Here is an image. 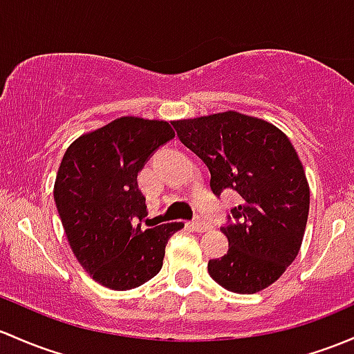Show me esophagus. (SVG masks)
<instances>
[{"mask_svg": "<svg viewBox=\"0 0 354 354\" xmlns=\"http://www.w3.org/2000/svg\"><path fill=\"white\" fill-rule=\"evenodd\" d=\"M189 227H192L193 230H196V232H207L208 229H210V225L207 224V222H203V221H200V218H196V221H193V222H189L188 224Z\"/></svg>", "mask_w": 354, "mask_h": 354, "instance_id": "34e87169", "label": "esophagus"}]
</instances>
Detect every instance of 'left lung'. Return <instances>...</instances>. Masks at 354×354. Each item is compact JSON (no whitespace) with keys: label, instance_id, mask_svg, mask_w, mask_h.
Instances as JSON below:
<instances>
[{"label":"left lung","instance_id":"8db88e82","mask_svg":"<svg viewBox=\"0 0 354 354\" xmlns=\"http://www.w3.org/2000/svg\"><path fill=\"white\" fill-rule=\"evenodd\" d=\"M173 127L207 165L212 192L241 196L221 227L229 251L208 261V274L229 292H261L297 258L307 225L310 189L295 149L270 122L237 111L176 120Z\"/></svg>","mask_w":354,"mask_h":354}]
</instances>
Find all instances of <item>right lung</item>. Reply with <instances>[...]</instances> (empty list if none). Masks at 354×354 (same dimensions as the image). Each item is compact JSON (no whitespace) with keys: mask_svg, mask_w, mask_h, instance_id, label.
<instances>
[{"mask_svg":"<svg viewBox=\"0 0 354 354\" xmlns=\"http://www.w3.org/2000/svg\"><path fill=\"white\" fill-rule=\"evenodd\" d=\"M174 137L167 122L122 117L81 136L66 151L54 200L80 265L111 290L140 286L159 273L167 239L183 222L133 227L147 215L137 174Z\"/></svg>","mask_w":354,"mask_h":354,"instance_id":"obj_1","label":"right lung"}]
</instances>
